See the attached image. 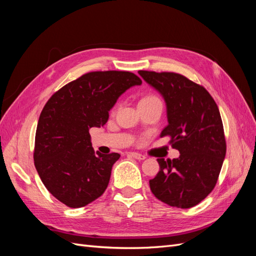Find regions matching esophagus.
<instances>
[{
	"mask_svg": "<svg viewBox=\"0 0 256 256\" xmlns=\"http://www.w3.org/2000/svg\"><path fill=\"white\" fill-rule=\"evenodd\" d=\"M129 156L134 157V159H138V160H144L146 158L144 154H138V152H129Z\"/></svg>",
	"mask_w": 256,
	"mask_h": 256,
	"instance_id": "34e87169",
	"label": "esophagus"
}]
</instances>
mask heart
<instances>
[{
  "instance_id": "obj_1",
  "label": "heart",
  "mask_w": 256,
  "mask_h": 256,
  "mask_svg": "<svg viewBox=\"0 0 256 256\" xmlns=\"http://www.w3.org/2000/svg\"><path fill=\"white\" fill-rule=\"evenodd\" d=\"M150 98H154V97H146V98H144V99H150Z\"/></svg>"
}]
</instances>
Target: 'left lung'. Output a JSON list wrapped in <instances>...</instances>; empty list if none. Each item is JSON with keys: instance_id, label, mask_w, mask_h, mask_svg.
Here are the masks:
<instances>
[{"instance_id": "8db88e82", "label": "left lung", "mask_w": 256, "mask_h": 256, "mask_svg": "<svg viewBox=\"0 0 256 256\" xmlns=\"http://www.w3.org/2000/svg\"><path fill=\"white\" fill-rule=\"evenodd\" d=\"M157 90L166 104L168 126L160 136H170L180 156L157 159L160 171L150 180L152 194L177 208L198 205L210 193L226 152L218 106L202 85L175 72H138Z\"/></svg>"}]
</instances>
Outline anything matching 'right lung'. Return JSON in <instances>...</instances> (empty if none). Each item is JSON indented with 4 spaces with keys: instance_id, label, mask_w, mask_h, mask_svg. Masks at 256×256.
Masks as SVG:
<instances>
[{
    "instance_id": "obj_1",
    "label": "right lung",
    "mask_w": 256,
    "mask_h": 256,
    "mask_svg": "<svg viewBox=\"0 0 256 256\" xmlns=\"http://www.w3.org/2000/svg\"><path fill=\"white\" fill-rule=\"evenodd\" d=\"M142 84L129 72H92L54 92L38 120L34 164L44 187L72 208L104 194L118 152H95L90 129L102 127L128 88Z\"/></svg>"
}]
</instances>
